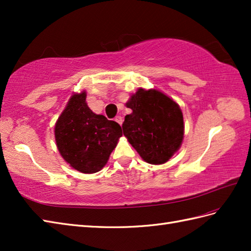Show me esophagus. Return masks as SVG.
I'll return each mask as SVG.
<instances>
[{
	"mask_svg": "<svg viewBox=\"0 0 251 251\" xmlns=\"http://www.w3.org/2000/svg\"><path fill=\"white\" fill-rule=\"evenodd\" d=\"M115 121H116L117 123H119L120 125H122V124H123V117H122V116H120V115L115 117Z\"/></svg>",
	"mask_w": 251,
	"mask_h": 251,
	"instance_id": "obj_1",
	"label": "esophagus"
}]
</instances>
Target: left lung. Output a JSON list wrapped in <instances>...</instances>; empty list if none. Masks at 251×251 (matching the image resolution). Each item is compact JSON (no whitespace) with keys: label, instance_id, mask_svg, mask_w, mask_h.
Instances as JSON below:
<instances>
[{"label":"left lung","instance_id":"8db88e82","mask_svg":"<svg viewBox=\"0 0 251 251\" xmlns=\"http://www.w3.org/2000/svg\"><path fill=\"white\" fill-rule=\"evenodd\" d=\"M126 105L132 112L122 125L124 136L146 162L166 163L183 139V115L179 105L158 90L142 88Z\"/></svg>","mask_w":251,"mask_h":251}]
</instances>
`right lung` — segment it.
I'll return each mask as SVG.
<instances>
[{"label":"right lung","instance_id":"right-lung-1","mask_svg":"<svg viewBox=\"0 0 251 251\" xmlns=\"http://www.w3.org/2000/svg\"><path fill=\"white\" fill-rule=\"evenodd\" d=\"M122 136L121 126L95 114L86 103V93L73 95L55 126L61 156L83 174L97 173L106 164Z\"/></svg>","mask_w":251,"mask_h":251}]
</instances>
